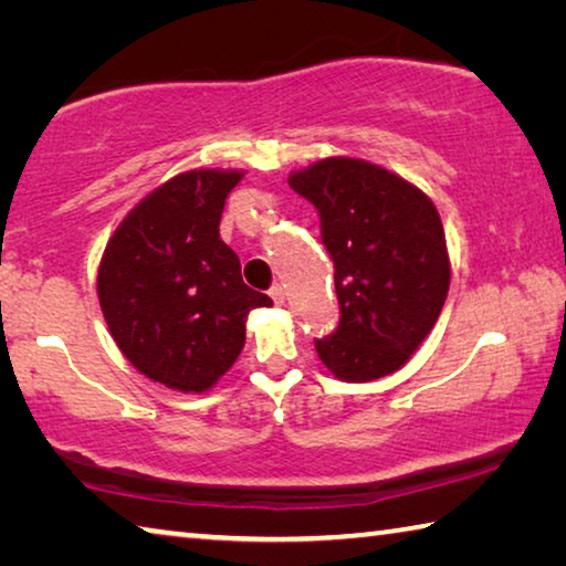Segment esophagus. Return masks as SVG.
<instances>
[{
    "label": "esophagus",
    "mask_w": 566,
    "mask_h": 566,
    "mask_svg": "<svg viewBox=\"0 0 566 566\" xmlns=\"http://www.w3.org/2000/svg\"><path fill=\"white\" fill-rule=\"evenodd\" d=\"M270 296L274 300V304H284V290H282V284H274L272 290H270Z\"/></svg>",
    "instance_id": "obj_1"
}]
</instances>
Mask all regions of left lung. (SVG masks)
<instances>
[{
  "mask_svg": "<svg viewBox=\"0 0 566 566\" xmlns=\"http://www.w3.org/2000/svg\"><path fill=\"white\" fill-rule=\"evenodd\" d=\"M317 207L334 262L339 327L317 339L319 359L342 381L395 375L439 319L449 292V252L424 191L371 161L327 157L290 175Z\"/></svg>",
  "mask_w": 566,
  "mask_h": 566,
  "instance_id": "left-lung-1",
  "label": "left lung"
}]
</instances>
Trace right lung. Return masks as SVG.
<instances>
[{
  "instance_id": "add662e5",
  "label": "right lung",
  "mask_w": 566,
  "mask_h": 566,
  "mask_svg": "<svg viewBox=\"0 0 566 566\" xmlns=\"http://www.w3.org/2000/svg\"><path fill=\"white\" fill-rule=\"evenodd\" d=\"M242 177L181 171L122 219L102 254L97 294L112 337L134 369L169 389H212L244 347L247 314L272 306L219 239L224 199Z\"/></svg>"
}]
</instances>
